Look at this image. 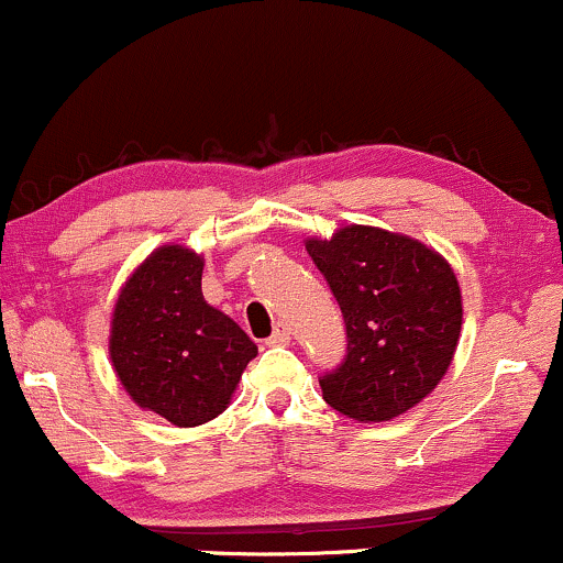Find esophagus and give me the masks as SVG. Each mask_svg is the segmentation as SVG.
<instances>
[{
  "label": "esophagus",
  "instance_id": "esophagus-1",
  "mask_svg": "<svg viewBox=\"0 0 563 563\" xmlns=\"http://www.w3.org/2000/svg\"><path fill=\"white\" fill-rule=\"evenodd\" d=\"M288 341H290V328L286 325V322H277L273 335L267 339V344L269 346H283V344H288Z\"/></svg>",
  "mask_w": 563,
  "mask_h": 563
}]
</instances>
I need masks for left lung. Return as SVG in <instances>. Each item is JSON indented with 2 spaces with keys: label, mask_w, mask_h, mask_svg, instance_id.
<instances>
[{
  "label": "left lung",
  "mask_w": 563,
  "mask_h": 563,
  "mask_svg": "<svg viewBox=\"0 0 563 563\" xmlns=\"http://www.w3.org/2000/svg\"><path fill=\"white\" fill-rule=\"evenodd\" d=\"M346 325V354L320 376L322 399L354 421H391L442 380L461 335L450 264L412 238L349 224L307 241Z\"/></svg>",
  "instance_id": "obj_1"
}]
</instances>
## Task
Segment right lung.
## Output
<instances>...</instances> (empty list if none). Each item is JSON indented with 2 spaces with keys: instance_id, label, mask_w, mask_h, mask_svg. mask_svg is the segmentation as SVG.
<instances>
[{
  "instance_id": "right-lung-1",
  "label": "right lung",
  "mask_w": 563,
  "mask_h": 563,
  "mask_svg": "<svg viewBox=\"0 0 563 563\" xmlns=\"http://www.w3.org/2000/svg\"><path fill=\"white\" fill-rule=\"evenodd\" d=\"M203 260L164 245L121 288L111 360L129 397L174 426H200L230 405L256 344L200 294Z\"/></svg>"
}]
</instances>
